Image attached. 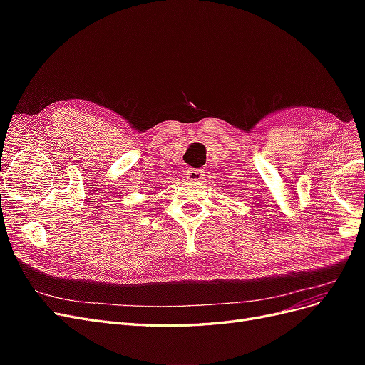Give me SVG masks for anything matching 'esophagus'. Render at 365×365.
Wrapping results in <instances>:
<instances>
[{
    "mask_svg": "<svg viewBox=\"0 0 365 365\" xmlns=\"http://www.w3.org/2000/svg\"><path fill=\"white\" fill-rule=\"evenodd\" d=\"M185 175L189 181H202L204 180V170H201V169H187Z\"/></svg>",
    "mask_w": 365,
    "mask_h": 365,
    "instance_id": "34e87169",
    "label": "esophagus"
}]
</instances>
